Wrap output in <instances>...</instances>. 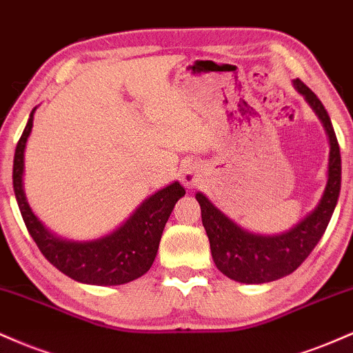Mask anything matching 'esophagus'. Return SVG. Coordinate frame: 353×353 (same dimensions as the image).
<instances>
[{
  "instance_id": "obj_1",
  "label": "esophagus",
  "mask_w": 353,
  "mask_h": 353,
  "mask_svg": "<svg viewBox=\"0 0 353 353\" xmlns=\"http://www.w3.org/2000/svg\"><path fill=\"white\" fill-rule=\"evenodd\" d=\"M183 181H186V183H193V176H190V175H186L185 178H183Z\"/></svg>"
}]
</instances>
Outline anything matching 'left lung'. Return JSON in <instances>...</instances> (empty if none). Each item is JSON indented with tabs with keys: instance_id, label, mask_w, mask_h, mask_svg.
<instances>
[{
	"instance_id": "obj_1",
	"label": "left lung",
	"mask_w": 353,
	"mask_h": 353,
	"mask_svg": "<svg viewBox=\"0 0 353 353\" xmlns=\"http://www.w3.org/2000/svg\"><path fill=\"white\" fill-rule=\"evenodd\" d=\"M294 87L304 95L329 135L327 185L316 208L285 233L264 236L243 230L225 216L205 194L196 193V200L201 206V221L208 234L214 264L223 274L243 284L271 283L296 271L325 233L341 193V148L329 114L317 95L301 79L294 81Z\"/></svg>"
}]
</instances>
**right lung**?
<instances>
[{"instance_id":"1","label":"right lung","mask_w":353,"mask_h":353,"mask_svg":"<svg viewBox=\"0 0 353 353\" xmlns=\"http://www.w3.org/2000/svg\"><path fill=\"white\" fill-rule=\"evenodd\" d=\"M32 109L14 152L12 163V188L21 216L29 234L52 266L70 279L94 285H120L139 279L155 261L163 228L173 206L185 194L178 181L165 186L148 196L134 213L110 234L92 241H68L46 230V226L29 208L24 194V148L31 134Z\"/></svg>"}]
</instances>
